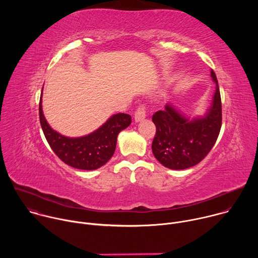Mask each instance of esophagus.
<instances>
[{"mask_svg": "<svg viewBox=\"0 0 258 258\" xmlns=\"http://www.w3.org/2000/svg\"><path fill=\"white\" fill-rule=\"evenodd\" d=\"M145 117H146V107L144 105H140L135 112V121L140 122L141 120L145 119Z\"/></svg>", "mask_w": 258, "mask_h": 258, "instance_id": "34e87169", "label": "esophagus"}]
</instances>
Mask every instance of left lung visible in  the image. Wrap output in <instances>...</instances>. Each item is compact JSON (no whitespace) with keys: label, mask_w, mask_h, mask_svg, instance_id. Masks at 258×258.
<instances>
[{"label":"left lung","mask_w":258,"mask_h":258,"mask_svg":"<svg viewBox=\"0 0 258 258\" xmlns=\"http://www.w3.org/2000/svg\"><path fill=\"white\" fill-rule=\"evenodd\" d=\"M210 77L215 83L211 106L204 116L190 119L171 104L152 116L156 135L152 142L155 158L165 167L175 170L198 164L214 146L222 127V101L214 71Z\"/></svg>","instance_id":"1"}]
</instances>
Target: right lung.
<instances>
[{"label":"right lung","mask_w":258,"mask_h":258,"mask_svg":"<svg viewBox=\"0 0 258 258\" xmlns=\"http://www.w3.org/2000/svg\"><path fill=\"white\" fill-rule=\"evenodd\" d=\"M40 121L52 150L64 163L78 169L94 170L103 166L113 156L117 136L131 124L132 117L125 113H117L95 132L84 137L69 138L49 125L43 113L41 95Z\"/></svg>","instance_id":"right-lung-1"}]
</instances>
